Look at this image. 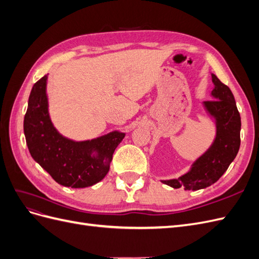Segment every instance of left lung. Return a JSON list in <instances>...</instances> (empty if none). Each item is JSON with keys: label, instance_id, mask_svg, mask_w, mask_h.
I'll use <instances>...</instances> for the list:
<instances>
[{"label": "left lung", "instance_id": "1", "mask_svg": "<svg viewBox=\"0 0 259 259\" xmlns=\"http://www.w3.org/2000/svg\"><path fill=\"white\" fill-rule=\"evenodd\" d=\"M211 81L215 85L211 96L215 99L204 101V106L216 119V138L187 174L177 179L162 180L175 189L183 186L185 190H199L213 185L228 169L240 149L241 116L233 94L215 74H211Z\"/></svg>", "mask_w": 259, "mask_h": 259}]
</instances>
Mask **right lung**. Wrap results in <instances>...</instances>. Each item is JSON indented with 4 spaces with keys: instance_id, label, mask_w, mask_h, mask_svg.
<instances>
[{
    "instance_id": "1",
    "label": "right lung",
    "mask_w": 259,
    "mask_h": 259,
    "mask_svg": "<svg viewBox=\"0 0 259 259\" xmlns=\"http://www.w3.org/2000/svg\"><path fill=\"white\" fill-rule=\"evenodd\" d=\"M48 75L34 83L23 120L30 154L55 182L71 188H85L99 183L110 168L112 155L125 134H110L86 142H73L54 127L46 96ZM94 152L96 156H93Z\"/></svg>"
}]
</instances>
